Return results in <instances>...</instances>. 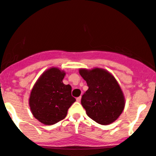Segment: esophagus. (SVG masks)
<instances>
[{
    "label": "esophagus",
    "mask_w": 156,
    "mask_h": 156,
    "mask_svg": "<svg viewBox=\"0 0 156 156\" xmlns=\"http://www.w3.org/2000/svg\"><path fill=\"white\" fill-rule=\"evenodd\" d=\"M81 96H80V97H78V98H76L77 101H78V102H80V101H81Z\"/></svg>",
    "instance_id": "34e87169"
}]
</instances>
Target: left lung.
I'll list each match as a JSON object with an SVG mask.
<instances>
[{
	"label": "left lung",
	"instance_id": "left-lung-1",
	"mask_svg": "<svg viewBox=\"0 0 156 156\" xmlns=\"http://www.w3.org/2000/svg\"><path fill=\"white\" fill-rule=\"evenodd\" d=\"M79 74L88 87L81 98V105L88 117L104 126L117 120L124 110L126 100L115 78L99 68H80Z\"/></svg>",
	"mask_w": 156,
	"mask_h": 156
}]
</instances>
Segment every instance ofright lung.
I'll use <instances>...</instances> for the list:
<instances>
[{
  "mask_svg": "<svg viewBox=\"0 0 156 156\" xmlns=\"http://www.w3.org/2000/svg\"><path fill=\"white\" fill-rule=\"evenodd\" d=\"M65 72L51 68L43 72L33 86L29 98L32 115L44 125H54L65 119L76 100L71 96V86L65 85Z\"/></svg>",
  "mask_w": 156,
  "mask_h": 156,
  "instance_id": "1",
  "label": "right lung"
}]
</instances>
